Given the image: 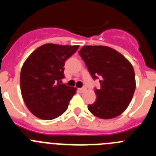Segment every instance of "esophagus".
<instances>
[{"label":"esophagus","instance_id":"esophagus-1","mask_svg":"<svg viewBox=\"0 0 156 156\" xmlns=\"http://www.w3.org/2000/svg\"><path fill=\"white\" fill-rule=\"evenodd\" d=\"M78 90H79L80 92H83V91H84V90H86V88H85V87L79 88V89H78Z\"/></svg>","mask_w":156,"mask_h":156}]
</instances>
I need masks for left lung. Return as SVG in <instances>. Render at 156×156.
Wrapping results in <instances>:
<instances>
[{
  "label": "left lung",
  "mask_w": 156,
  "mask_h": 156,
  "mask_svg": "<svg viewBox=\"0 0 156 156\" xmlns=\"http://www.w3.org/2000/svg\"><path fill=\"white\" fill-rule=\"evenodd\" d=\"M79 54L93 80L100 79L94 88L97 99L88 110L100 119H112L125 111L135 88L133 66L120 53L105 46H85Z\"/></svg>",
  "instance_id": "8db88e82"
}]
</instances>
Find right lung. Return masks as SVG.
Segmentation results:
<instances>
[{
  "instance_id": "right-lung-1",
  "label": "right lung",
  "mask_w": 156,
  "mask_h": 156,
  "mask_svg": "<svg viewBox=\"0 0 156 156\" xmlns=\"http://www.w3.org/2000/svg\"><path fill=\"white\" fill-rule=\"evenodd\" d=\"M79 46L48 44L36 49L23 64L20 74L23 98L32 113L44 120L62 115L76 88L62 84L65 62Z\"/></svg>"
}]
</instances>
